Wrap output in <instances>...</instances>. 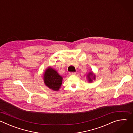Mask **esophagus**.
<instances>
[{
    "instance_id": "esophagus-1",
    "label": "esophagus",
    "mask_w": 133,
    "mask_h": 133,
    "mask_svg": "<svg viewBox=\"0 0 133 133\" xmlns=\"http://www.w3.org/2000/svg\"><path fill=\"white\" fill-rule=\"evenodd\" d=\"M76 73L75 72H71L69 73V75H76Z\"/></svg>"
}]
</instances>
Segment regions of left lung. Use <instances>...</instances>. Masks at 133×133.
Masks as SVG:
<instances>
[{
	"mask_svg": "<svg viewBox=\"0 0 133 133\" xmlns=\"http://www.w3.org/2000/svg\"><path fill=\"white\" fill-rule=\"evenodd\" d=\"M87 78L88 79L89 82H92V80L95 79V75L92 72H90L88 75H87Z\"/></svg>",
	"mask_w": 133,
	"mask_h": 133,
	"instance_id": "left-lung-1",
	"label": "left lung"
}]
</instances>
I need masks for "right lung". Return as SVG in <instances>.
Listing matches in <instances>:
<instances>
[{
    "label": "right lung",
    "mask_w": 133,
    "mask_h": 133,
    "mask_svg": "<svg viewBox=\"0 0 133 133\" xmlns=\"http://www.w3.org/2000/svg\"><path fill=\"white\" fill-rule=\"evenodd\" d=\"M44 80L46 86L54 91H58L62 84L63 77L56 70L49 67L44 72Z\"/></svg>",
    "instance_id": "1"
}]
</instances>
